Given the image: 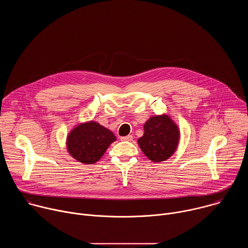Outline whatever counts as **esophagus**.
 <instances>
[{"mask_svg": "<svg viewBox=\"0 0 248 248\" xmlns=\"http://www.w3.org/2000/svg\"><path fill=\"white\" fill-rule=\"evenodd\" d=\"M133 139L132 135H126V136H122L121 137V140L123 141H131Z\"/></svg>", "mask_w": 248, "mask_h": 248, "instance_id": "obj_1", "label": "esophagus"}]
</instances>
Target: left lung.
<instances>
[{
    "mask_svg": "<svg viewBox=\"0 0 248 248\" xmlns=\"http://www.w3.org/2000/svg\"><path fill=\"white\" fill-rule=\"evenodd\" d=\"M179 138L178 126L168 116H156L145 123L138 145L152 162H163L173 154Z\"/></svg>",
    "mask_w": 248,
    "mask_h": 248,
    "instance_id": "8db88e82",
    "label": "left lung"
}]
</instances>
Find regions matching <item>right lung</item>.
Wrapping results in <instances>:
<instances>
[{
	"instance_id": "add662e5",
	"label": "right lung",
	"mask_w": 248,
	"mask_h": 248,
	"mask_svg": "<svg viewBox=\"0 0 248 248\" xmlns=\"http://www.w3.org/2000/svg\"><path fill=\"white\" fill-rule=\"evenodd\" d=\"M115 140L116 136L112 131L95 122H89L72 130L66 145L75 159L83 164H94Z\"/></svg>"
}]
</instances>
